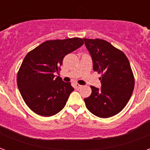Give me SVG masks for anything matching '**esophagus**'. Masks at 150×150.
Here are the masks:
<instances>
[{
	"label": "esophagus",
	"instance_id": "1",
	"mask_svg": "<svg viewBox=\"0 0 150 150\" xmlns=\"http://www.w3.org/2000/svg\"><path fill=\"white\" fill-rule=\"evenodd\" d=\"M75 89H79L81 87H82V86L81 85H79V84H75Z\"/></svg>",
	"mask_w": 150,
	"mask_h": 150
}]
</instances>
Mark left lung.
Listing matches in <instances>:
<instances>
[{"instance_id": "left-lung-1", "label": "left lung", "mask_w": 150, "mask_h": 150, "mask_svg": "<svg viewBox=\"0 0 150 150\" xmlns=\"http://www.w3.org/2000/svg\"><path fill=\"white\" fill-rule=\"evenodd\" d=\"M93 61V71L101 73V88L91 86V95L84 99L94 115L107 118L121 111L130 99L135 80L128 59L106 40L83 38Z\"/></svg>"}]
</instances>
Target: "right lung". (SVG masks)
Instances as JSON below:
<instances>
[{
  "instance_id": "1",
  "label": "right lung",
  "mask_w": 150,
  "mask_h": 150,
  "mask_svg": "<svg viewBox=\"0 0 150 150\" xmlns=\"http://www.w3.org/2000/svg\"><path fill=\"white\" fill-rule=\"evenodd\" d=\"M83 43L81 38L46 41L25 57L18 73V88L36 114L53 116L64 107L74 88L54 74L58 73L64 57Z\"/></svg>"
}]
</instances>
